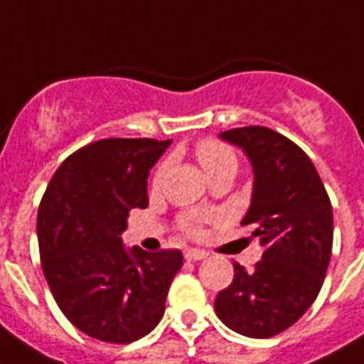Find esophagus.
<instances>
[{
  "label": "esophagus",
  "instance_id": "obj_1",
  "mask_svg": "<svg viewBox=\"0 0 364 364\" xmlns=\"http://www.w3.org/2000/svg\"><path fill=\"white\" fill-rule=\"evenodd\" d=\"M208 256L203 250H193V248H190V250L184 252V258L188 259V262H200V259H203Z\"/></svg>",
  "mask_w": 364,
  "mask_h": 364
}]
</instances>
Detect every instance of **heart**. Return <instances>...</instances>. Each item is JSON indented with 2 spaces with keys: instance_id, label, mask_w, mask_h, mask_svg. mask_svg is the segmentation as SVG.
Listing matches in <instances>:
<instances>
[{
  "instance_id": "b5f03b06",
  "label": "heart",
  "mask_w": 364,
  "mask_h": 364,
  "mask_svg": "<svg viewBox=\"0 0 364 364\" xmlns=\"http://www.w3.org/2000/svg\"><path fill=\"white\" fill-rule=\"evenodd\" d=\"M196 156H198V161L203 166V171L208 172L209 176L215 174V172H221V171H237V155L232 153L230 147H227L225 143L221 141H215V139H203V141L198 143V147H196ZM164 174V164L156 171L155 174V184L161 182ZM203 221V217L198 213H190L186 215L184 219H182V227L188 235H198L200 232V225Z\"/></svg>"
}]
</instances>
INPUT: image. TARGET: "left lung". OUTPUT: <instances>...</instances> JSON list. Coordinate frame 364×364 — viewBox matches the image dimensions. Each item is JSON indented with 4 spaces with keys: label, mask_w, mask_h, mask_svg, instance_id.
<instances>
[{
    "label": "left lung",
    "mask_w": 364,
    "mask_h": 364,
    "mask_svg": "<svg viewBox=\"0 0 364 364\" xmlns=\"http://www.w3.org/2000/svg\"><path fill=\"white\" fill-rule=\"evenodd\" d=\"M248 156L254 172L242 225L264 248L254 269L235 264V279L215 299V312L246 338H272L316 301L333 242L331 203L309 155L269 127L219 134Z\"/></svg>",
    "instance_id": "1"
}]
</instances>
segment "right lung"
Returning <instances> with one entry per match:
<instances>
[{
    "mask_svg": "<svg viewBox=\"0 0 364 364\" xmlns=\"http://www.w3.org/2000/svg\"><path fill=\"white\" fill-rule=\"evenodd\" d=\"M156 139H100L70 155L50 180L36 235L44 277L77 330L108 343L147 336L182 267V252L126 248L132 209H145L149 171L171 147Z\"/></svg>",
    "mask_w": 364,
    "mask_h": 364,
    "instance_id": "obj_1",
    "label": "right lung"
}]
</instances>
